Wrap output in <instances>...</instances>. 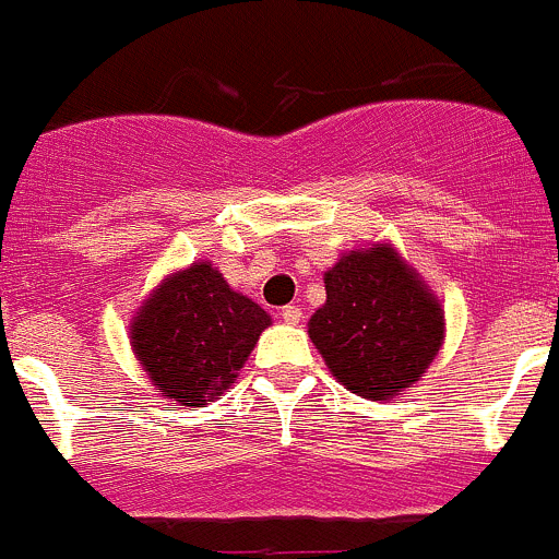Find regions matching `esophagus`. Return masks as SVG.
I'll list each match as a JSON object with an SVG mask.
<instances>
[{
    "mask_svg": "<svg viewBox=\"0 0 559 559\" xmlns=\"http://www.w3.org/2000/svg\"><path fill=\"white\" fill-rule=\"evenodd\" d=\"M280 319L285 321V324H299L301 321V307L299 305H288L280 310Z\"/></svg>",
    "mask_w": 559,
    "mask_h": 559,
    "instance_id": "1",
    "label": "esophagus"
}]
</instances>
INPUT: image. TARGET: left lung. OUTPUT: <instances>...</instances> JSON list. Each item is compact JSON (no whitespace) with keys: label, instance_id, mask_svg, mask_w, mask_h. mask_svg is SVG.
I'll use <instances>...</instances> for the list:
<instances>
[{"label":"left lung","instance_id":"8db88e82","mask_svg":"<svg viewBox=\"0 0 559 559\" xmlns=\"http://www.w3.org/2000/svg\"><path fill=\"white\" fill-rule=\"evenodd\" d=\"M324 288L307 332L332 377L373 402L416 385L447 335L438 296L416 269L391 243H373L343 254Z\"/></svg>","mask_w":559,"mask_h":559}]
</instances>
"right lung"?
I'll list each match as a JSON object with an SVG mask.
<instances>
[{"instance_id":"obj_1","label":"right lung","mask_w":559,"mask_h":559,"mask_svg":"<svg viewBox=\"0 0 559 559\" xmlns=\"http://www.w3.org/2000/svg\"><path fill=\"white\" fill-rule=\"evenodd\" d=\"M269 324L263 307L202 260L152 290L132 319L130 343L163 396L199 407L233 385Z\"/></svg>"}]
</instances>
